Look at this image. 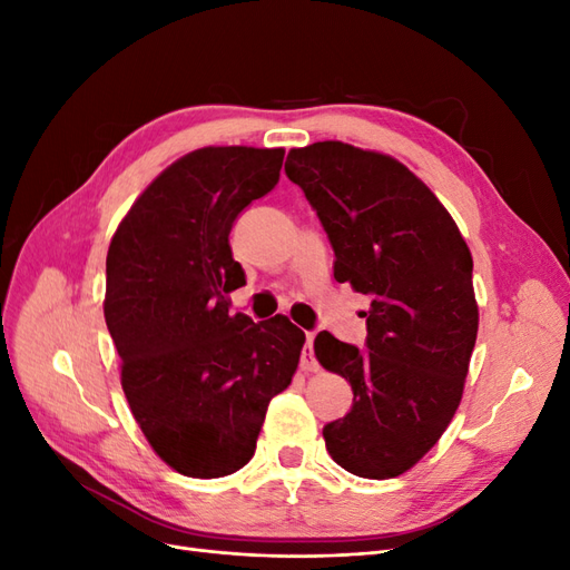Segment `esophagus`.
Masks as SVG:
<instances>
[{"label":"esophagus","mask_w":570,"mask_h":570,"mask_svg":"<svg viewBox=\"0 0 570 570\" xmlns=\"http://www.w3.org/2000/svg\"><path fill=\"white\" fill-rule=\"evenodd\" d=\"M302 371H318V361L314 356V333H306V344L302 350V361H299Z\"/></svg>","instance_id":"obj_1"}]
</instances>
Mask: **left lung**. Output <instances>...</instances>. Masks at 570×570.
Wrapping results in <instances>:
<instances>
[{
  "label": "left lung",
  "mask_w": 570,
  "mask_h": 570,
  "mask_svg": "<svg viewBox=\"0 0 570 570\" xmlns=\"http://www.w3.org/2000/svg\"><path fill=\"white\" fill-rule=\"evenodd\" d=\"M285 174L318 214L335 281L371 297L366 350L327 331L325 371L354 402L323 428L327 454L358 478L419 463L454 419L478 335L473 256L430 187L396 159L337 140L289 149Z\"/></svg>",
  "instance_id": "1"
}]
</instances>
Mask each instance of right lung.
<instances>
[{
    "label": "right lung",
    "instance_id": "obj_1",
    "mask_svg": "<svg viewBox=\"0 0 570 570\" xmlns=\"http://www.w3.org/2000/svg\"><path fill=\"white\" fill-rule=\"evenodd\" d=\"M285 149L202 147L151 180L107 254L105 318L120 385L151 450L189 478L254 456L268 402L297 371L304 333L287 316H230L245 285L230 230L281 178Z\"/></svg>",
    "mask_w": 570,
    "mask_h": 570
}]
</instances>
